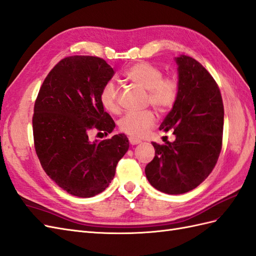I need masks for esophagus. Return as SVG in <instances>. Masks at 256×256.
Segmentation results:
<instances>
[{
    "mask_svg": "<svg viewBox=\"0 0 256 256\" xmlns=\"http://www.w3.org/2000/svg\"><path fill=\"white\" fill-rule=\"evenodd\" d=\"M128 140H130V145H138V144L142 142L140 140H137V138H135V137H132V136L128 137Z\"/></svg>",
    "mask_w": 256,
    "mask_h": 256,
    "instance_id": "1",
    "label": "esophagus"
}]
</instances>
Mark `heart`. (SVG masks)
Wrapping results in <instances>:
<instances>
[{
	"label": "heart",
	"instance_id": "1",
	"mask_svg": "<svg viewBox=\"0 0 256 256\" xmlns=\"http://www.w3.org/2000/svg\"><path fill=\"white\" fill-rule=\"evenodd\" d=\"M124 78L147 90V102L156 110L171 109L178 100V84L172 76H162L159 67L149 62H136L124 72ZM119 92L114 81L104 85L100 100L102 106L111 114L119 112ZM156 116L152 110L128 112L119 120L121 132L132 137H142L154 126Z\"/></svg>",
	"mask_w": 256,
	"mask_h": 256
}]
</instances>
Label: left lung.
<instances>
[{
    "instance_id": "left-lung-1",
    "label": "left lung",
    "mask_w": 256,
    "mask_h": 256,
    "mask_svg": "<svg viewBox=\"0 0 256 256\" xmlns=\"http://www.w3.org/2000/svg\"><path fill=\"white\" fill-rule=\"evenodd\" d=\"M178 95L160 130L173 128L175 140L152 142L154 158L146 166L150 185L168 194L192 190L212 172L220 154L224 106L208 71L194 58H175Z\"/></svg>"
}]
</instances>
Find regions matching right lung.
<instances>
[{
  "label": "right lung",
  "instance_id": "1",
  "mask_svg": "<svg viewBox=\"0 0 256 256\" xmlns=\"http://www.w3.org/2000/svg\"><path fill=\"white\" fill-rule=\"evenodd\" d=\"M114 74L102 58L70 56L50 71L38 90L32 118L38 158L45 173L72 196L102 192L128 150L124 134L100 142L88 138L92 130L108 134L116 126L100 100Z\"/></svg>",
  "mask_w": 256,
  "mask_h": 256
}]
</instances>
